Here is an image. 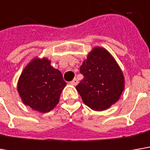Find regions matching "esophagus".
<instances>
[{"instance_id":"obj_1","label":"esophagus","mask_w":150,"mask_h":150,"mask_svg":"<svg viewBox=\"0 0 150 150\" xmlns=\"http://www.w3.org/2000/svg\"><path fill=\"white\" fill-rule=\"evenodd\" d=\"M70 84H71V85H73V86L77 85V84H78V80H77L76 78H75L72 81H70Z\"/></svg>"}]
</instances>
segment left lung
I'll list each match as a JSON object with an SVG mask.
<instances>
[{"mask_svg": "<svg viewBox=\"0 0 150 150\" xmlns=\"http://www.w3.org/2000/svg\"><path fill=\"white\" fill-rule=\"evenodd\" d=\"M83 79L76 86L84 103L96 111L107 110L119 100L124 76L108 51L95 47L80 68Z\"/></svg>", "mask_w": 150, "mask_h": 150, "instance_id": "left-lung-1", "label": "left lung"}]
</instances>
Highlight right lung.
Returning a JSON list of instances; mask_svg holds the SVG:
<instances>
[{
    "label": "right lung",
    "mask_w": 150,
    "mask_h": 150,
    "mask_svg": "<svg viewBox=\"0 0 150 150\" xmlns=\"http://www.w3.org/2000/svg\"><path fill=\"white\" fill-rule=\"evenodd\" d=\"M65 86L61 72L51 65L48 59L35 58L20 75L18 91L24 104L46 113L58 103Z\"/></svg>",
    "instance_id": "right-lung-1"
}]
</instances>
